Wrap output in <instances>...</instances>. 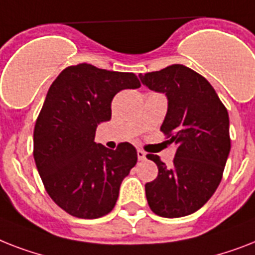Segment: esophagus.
Segmentation results:
<instances>
[{"label": "esophagus", "mask_w": 255, "mask_h": 255, "mask_svg": "<svg viewBox=\"0 0 255 255\" xmlns=\"http://www.w3.org/2000/svg\"><path fill=\"white\" fill-rule=\"evenodd\" d=\"M146 154H145V152H142L141 149H137V158L140 161H142V160H145L146 158Z\"/></svg>", "instance_id": "obj_1"}]
</instances>
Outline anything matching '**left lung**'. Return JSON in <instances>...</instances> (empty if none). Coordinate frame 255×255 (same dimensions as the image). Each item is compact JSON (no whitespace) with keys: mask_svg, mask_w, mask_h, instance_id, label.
<instances>
[{"mask_svg":"<svg viewBox=\"0 0 255 255\" xmlns=\"http://www.w3.org/2000/svg\"><path fill=\"white\" fill-rule=\"evenodd\" d=\"M138 77L152 92L166 95L161 131L177 145L171 167L158 156H146L158 167L156 179L145 185L146 200L158 216H187L202 208L220 185L231 152L228 111L210 82L185 65Z\"/></svg>","mask_w":255,"mask_h":255,"instance_id":"1","label":"left lung"}]
</instances>
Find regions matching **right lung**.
I'll return each mask as SVG.
<instances>
[{
    "instance_id": "obj_1",
    "label": "right lung",
    "mask_w": 255,
    "mask_h": 255,
    "mask_svg": "<svg viewBox=\"0 0 255 255\" xmlns=\"http://www.w3.org/2000/svg\"><path fill=\"white\" fill-rule=\"evenodd\" d=\"M140 88L133 73L78 64L51 85L34 129V158L53 202L72 216L97 219L113 210L122 182L137 162L129 142L115 150L94 141L95 129L111 119V101Z\"/></svg>"
}]
</instances>
